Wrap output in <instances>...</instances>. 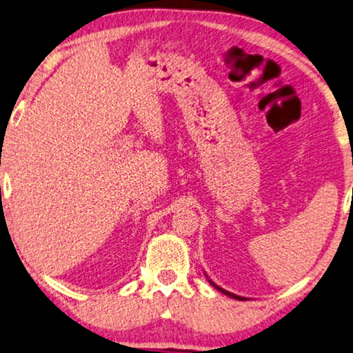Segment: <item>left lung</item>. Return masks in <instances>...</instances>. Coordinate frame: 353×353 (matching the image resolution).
Returning a JSON list of instances; mask_svg holds the SVG:
<instances>
[{
    "label": "left lung",
    "mask_w": 353,
    "mask_h": 353,
    "mask_svg": "<svg viewBox=\"0 0 353 353\" xmlns=\"http://www.w3.org/2000/svg\"><path fill=\"white\" fill-rule=\"evenodd\" d=\"M208 282H210V285H213V287H214V288H216L218 291H221V293H223V294H226V296H229V298H234V299H239V301H243V299H245V298H242V296H237V294H234V293H229V291H226V290L219 288V287H218V285H214V283L212 282V280H208Z\"/></svg>",
    "instance_id": "1"
}]
</instances>
